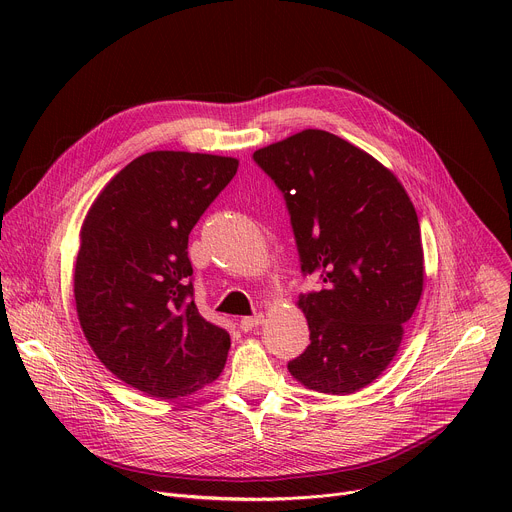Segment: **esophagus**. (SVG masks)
<instances>
[{
    "label": "esophagus",
    "instance_id": "1",
    "mask_svg": "<svg viewBox=\"0 0 512 512\" xmlns=\"http://www.w3.org/2000/svg\"><path fill=\"white\" fill-rule=\"evenodd\" d=\"M263 322H265V316H263V314H255V316H245V318H241L239 326H241L243 332H249V330L261 326Z\"/></svg>",
    "mask_w": 512,
    "mask_h": 512
}]
</instances>
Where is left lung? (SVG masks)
I'll return each mask as SVG.
<instances>
[{
	"instance_id": "8db88e82",
	"label": "left lung",
	"mask_w": 512,
	"mask_h": 512,
	"mask_svg": "<svg viewBox=\"0 0 512 512\" xmlns=\"http://www.w3.org/2000/svg\"><path fill=\"white\" fill-rule=\"evenodd\" d=\"M283 192L304 273L310 346L287 369L304 387L350 395L393 360L423 291L417 212L397 176L346 139L304 129L253 154Z\"/></svg>"
}]
</instances>
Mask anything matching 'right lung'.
<instances>
[{
	"label": "right lung",
	"instance_id": "right-lung-1",
	"mask_svg": "<svg viewBox=\"0 0 512 512\" xmlns=\"http://www.w3.org/2000/svg\"><path fill=\"white\" fill-rule=\"evenodd\" d=\"M239 160L150 152L101 190L81 227L75 302L97 358L129 387L192 395L223 373L231 336L192 300L188 235Z\"/></svg>",
	"mask_w": 512,
	"mask_h": 512
}]
</instances>
